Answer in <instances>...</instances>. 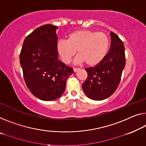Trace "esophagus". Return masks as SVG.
Returning <instances> with one entry per match:
<instances>
[{"mask_svg": "<svg viewBox=\"0 0 146 146\" xmlns=\"http://www.w3.org/2000/svg\"><path fill=\"white\" fill-rule=\"evenodd\" d=\"M73 70H74V72H77V71H78V70H80V68H74Z\"/></svg>", "mask_w": 146, "mask_h": 146, "instance_id": "obj_1", "label": "esophagus"}]
</instances>
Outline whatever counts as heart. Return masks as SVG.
I'll use <instances>...</instances> for the list:
<instances>
[{
    "mask_svg": "<svg viewBox=\"0 0 146 146\" xmlns=\"http://www.w3.org/2000/svg\"><path fill=\"white\" fill-rule=\"evenodd\" d=\"M109 47V38L105 33L90 30H78L71 33L66 41L59 40L57 44V51L64 63H69L78 51V55L75 62H85L87 66H93L104 59Z\"/></svg>",
    "mask_w": 146,
    "mask_h": 146,
    "instance_id": "obj_1",
    "label": "heart"
}]
</instances>
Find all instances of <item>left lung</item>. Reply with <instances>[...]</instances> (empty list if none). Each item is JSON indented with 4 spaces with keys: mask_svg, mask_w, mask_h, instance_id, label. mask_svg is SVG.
<instances>
[{
    "mask_svg": "<svg viewBox=\"0 0 146 146\" xmlns=\"http://www.w3.org/2000/svg\"><path fill=\"white\" fill-rule=\"evenodd\" d=\"M111 46L100 63L86 68L87 78L82 89L89 98L102 100L110 96L117 89L125 66V46L115 33H110Z\"/></svg>",
    "mask_w": 146,
    "mask_h": 146,
    "instance_id": "1",
    "label": "left lung"
}]
</instances>
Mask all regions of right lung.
Wrapping results in <instances>:
<instances>
[{"mask_svg":"<svg viewBox=\"0 0 146 146\" xmlns=\"http://www.w3.org/2000/svg\"><path fill=\"white\" fill-rule=\"evenodd\" d=\"M57 27L47 24L33 31L24 40L19 61L23 78L31 93L51 101L59 98L73 68L58 59Z\"/></svg>","mask_w":146,"mask_h":146,"instance_id":"1","label":"right lung"}]
</instances>
